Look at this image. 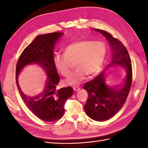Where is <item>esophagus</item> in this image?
I'll list each match as a JSON object with an SVG mask.
<instances>
[{"instance_id": "esophagus-1", "label": "esophagus", "mask_w": 148, "mask_h": 148, "mask_svg": "<svg viewBox=\"0 0 148 148\" xmlns=\"http://www.w3.org/2000/svg\"><path fill=\"white\" fill-rule=\"evenodd\" d=\"M73 90L75 91H79V89H80V88L78 87V86H73Z\"/></svg>"}]
</instances>
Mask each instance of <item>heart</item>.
<instances>
[{
    "label": "heart",
    "instance_id": "heart-1",
    "mask_svg": "<svg viewBox=\"0 0 148 148\" xmlns=\"http://www.w3.org/2000/svg\"><path fill=\"white\" fill-rule=\"evenodd\" d=\"M106 53V46L102 41L78 40L69 44L64 49V55L56 54L53 63L56 70L65 77L70 72L71 63L75 62L77 69L65 80L67 85H77L87 76L96 75L102 65Z\"/></svg>",
    "mask_w": 148,
    "mask_h": 148
}]
</instances>
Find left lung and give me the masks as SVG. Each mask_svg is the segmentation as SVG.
<instances>
[{
  "label": "left lung",
  "instance_id": "1",
  "mask_svg": "<svg viewBox=\"0 0 148 148\" xmlns=\"http://www.w3.org/2000/svg\"><path fill=\"white\" fill-rule=\"evenodd\" d=\"M93 30L104 36L112 49V62L105 70L120 66L126 73L123 86L119 88L106 84L107 73L104 71L84 85L83 89L88 94V100L84 106L85 112L91 119L102 122L114 117L126 101L132 85V66L129 53L122 42L105 31L99 29Z\"/></svg>",
  "mask_w": 148,
  "mask_h": 148
}]
</instances>
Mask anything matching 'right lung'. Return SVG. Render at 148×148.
I'll return each mask as SVG.
<instances>
[{
  "instance_id": "right-lung-1",
  "label": "right lung",
  "mask_w": 148,
  "mask_h": 148,
  "mask_svg": "<svg viewBox=\"0 0 148 148\" xmlns=\"http://www.w3.org/2000/svg\"><path fill=\"white\" fill-rule=\"evenodd\" d=\"M63 35V33H52L38 36L21 53L16 65V83L22 99L36 116L45 122H54L62 118L65 102L73 92L70 86L60 89L56 88L60 77L53 63V52L57 42ZM31 64L41 66L47 75L43 91L34 97L25 95L18 84L19 74Z\"/></svg>"
}]
</instances>
